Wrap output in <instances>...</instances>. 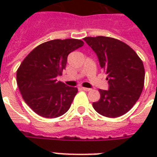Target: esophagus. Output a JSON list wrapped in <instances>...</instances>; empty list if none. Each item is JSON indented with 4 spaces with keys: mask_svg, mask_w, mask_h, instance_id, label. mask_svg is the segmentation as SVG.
Returning <instances> with one entry per match:
<instances>
[{
    "mask_svg": "<svg viewBox=\"0 0 157 157\" xmlns=\"http://www.w3.org/2000/svg\"><path fill=\"white\" fill-rule=\"evenodd\" d=\"M81 89H82V90H83V91H86V92H88V91H90V90H91V89L87 88V87H81Z\"/></svg>",
    "mask_w": 157,
    "mask_h": 157,
    "instance_id": "esophagus-1",
    "label": "esophagus"
}]
</instances>
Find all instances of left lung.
Here are the masks:
<instances>
[{"instance_id": "8db88e82", "label": "left lung", "mask_w": 157, "mask_h": 157, "mask_svg": "<svg viewBox=\"0 0 157 157\" xmlns=\"http://www.w3.org/2000/svg\"><path fill=\"white\" fill-rule=\"evenodd\" d=\"M83 39L98 55L109 84L108 91L99 89L100 99L92 103L93 108L108 118L124 115L133 108L143 91L145 68L141 59L118 39L104 36Z\"/></svg>"}]
</instances>
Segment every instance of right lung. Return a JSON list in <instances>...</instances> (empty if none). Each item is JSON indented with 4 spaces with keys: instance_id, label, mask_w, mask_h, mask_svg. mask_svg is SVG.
I'll return each mask as SVG.
<instances>
[{
    "instance_id": "1",
    "label": "right lung",
    "mask_w": 157,
    "mask_h": 157,
    "mask_svg": "<svg viewBox=\"0 0 157 157\" xmlns=\"http://www.w3.org/2000/svg\"><path fill=\"white\" fill-rule=\"evenodd\" d=\"M84 45L81 39H54L38 45L17 71V83L25 102L41 117L54 118L71 108L76 87L57 82L70 53Z\"/></svg>"
}]
</instances>
